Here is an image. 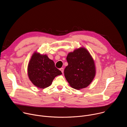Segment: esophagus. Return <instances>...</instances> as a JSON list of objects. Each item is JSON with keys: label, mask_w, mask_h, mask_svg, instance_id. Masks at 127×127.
Segmentation results:
<instances>
[{"label": "esophagus", "mask_w": 127, "mask_h": 127, "mask_svg": "<svg viewBox=\"0 0 127 127\" xmlns=\"http://www.w3.org/2000/svg\"><path fill=\"white\" fill-rule=\"evenodd\" d=\"M60 70L61 71V72L63 73V72H64V69L63 68H60Z\"/></svg>", "instance_id": "1"}]
</instances>
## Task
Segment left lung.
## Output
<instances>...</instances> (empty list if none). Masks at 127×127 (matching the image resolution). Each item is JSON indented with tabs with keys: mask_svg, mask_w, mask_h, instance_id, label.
Instances as JSON below:
<instances>
[{
	"mask_svg": "<svg viewBox=\"0 0 127 127\" xmlns=\"http://www.w3.org/2000/svg\"><path fill=\"white\" fill-rule=\"evenodd\" d=\"M68 65L64 76L72 88L79 90L87 87L96 74L94 61L88 50L80 48L69 53L66 58Z\"/></svg>",
	"mask_w": 127,
	"mask_h": 127,
	"instance_id": "8db88e82",
	"label": "left lung"
}]
</instances>
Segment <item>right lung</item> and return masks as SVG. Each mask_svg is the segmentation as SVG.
<instances>
[{"instance_id":"1","label":"right lung","mask_w":127,"mask_h":127,"mask_svg":"<svg viewBox=\"0 0 127 127\" xmlns=\"http://www.w3.org/2000/svg\"><path fill=\"white\" fill-rule=\"evenodd\" d=\"M61 74L53 61L46 55L35 52L32 56L28 66V75L30 80L37 87L44 89L49 87L54 78Z\"/></svg>"}]
</instances>
